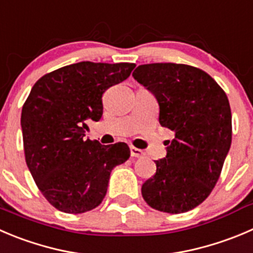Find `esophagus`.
<instances>
[{
    "mask_svg": "<svg viewBox=\"0 0 253 253\" xmlns=\"http://www.w3.org/2000/svg\"><path fill=\"white\" fill-rule=\"evenodd\" d=\"M130 155L133 158H141L144 155V151L141 149L134 148V146H130Z\"/></svg>",
    "mask_w": 253,
    "mask_h": 253,
    "instance_id": "esophagus-1",
    "label": "esophagus"
}]
</instances>
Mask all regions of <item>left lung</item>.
<instances>
[{"label": "left lung", "mask_w": 253, "mask_h": 253, "mask_svg": "<svg viewBox=\"0 0 253 253\" xmlns=\"http://www.w3.org/2000/svg\"><path fill=\"white\" fill-rule=\"evenodd\" d=\"M133 77L155 97L161 126L174 131L141 195L158 211L186 212L205 200L220 177L232 139L230 103L208 73L186 64H141Z\"/></svg>", "instance_id": "1"}]
</instances>
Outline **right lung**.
<instances>
[{
  "label": "right lung",
  "mask_w": 253,
  "mask_h": 253,
  "mask_svg": "<svg viewBox=\"0 0 253 253\" xmlns=\"http://www.w3.org/2000/svg\"><path fill=\"white\" fill-rule=\"evenodd\" d=\"M134 63L79 62L38 79L22 108L26 163L43 196L59 211L97 208L110 172L130 156L125 143L102 145L84 139L85 122L102 118V95L125 81Z\"/></svg>",
  "instance_id": "obj_1"
}]
</instances>
